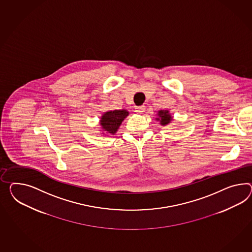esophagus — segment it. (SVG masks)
I'll use <instances>...</instances> for the list:
<instances>
[{"mask_svg":"<svg viewBox=\"0 0 252 252\" xmlns=\"http://www.w3.org/2000/svg\"><path fill=\"white\" fill-rule=\"evenodd\" d=\"M145 111V106L142 105V106H138L135 108V112H137L138 114H142Z\"/></svg>","mask_w":252,"mask_h":252,"instance_id":"34e87169","label":"esophagus"}]
</instances>
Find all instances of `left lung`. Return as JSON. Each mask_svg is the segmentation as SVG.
Masks as SVG:
<instances>
[{"instance_id":"left-lung-1","label":"left lung","mask_w":252,"mask_h":252,"mask_svg":"<svg viewBox=\"0 0 252 252\" xmlns=\"http://www.w3.org/2000/svg\"><path fill=\"white\" fill-rule=\"evenodd\" d=\"M157 116H158V118H156V120L159 121L160 124L162 126L167 125L173 120L171 114L169 113V110H159L157 112Z\"/></svg>"}]
</instances>
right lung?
Returning <instances> with one entry per match:
<instances>
[{"mask_svg":"<svg viewBox=\"0 0 252 252\" xmlns=\"http://www.w3.org/2000/svg\"><path fill=\"white\" fill-rule=\"evenodd\" d=\"M129 115L126 110H110L105 112L100 118V126L108 135L115 134L124 119Z\"/></svg>","mask_w":252,"mask_h":252,"instance_id":"obj_1","label":"right lung"}]
</instances>
